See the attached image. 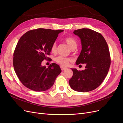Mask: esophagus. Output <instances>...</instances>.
Returning <instances> with one entry per match:
<instances>
[{"label":"esophagus","mask_w":123,"mask_h":123,"mask_svg":"<svg viewBox=\"0 0 123 123\" xmlns=\"http://www.w3.org/2000/svg\"><path fill=\"white\" fill-rule=\"evenodd\" d=\"M61 70L62 71H64V70H66L67 69V68L64 67L62 66H61Z\"/></svg>","instance_id":"1"}]
</instances>
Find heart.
Listing matches in <instances>:
<instances>
[{"mask_svg":"<svg viewBox=\"0 0 123 123\" xmlns=\"http://www.w3.org/2000/svg\"><path fill=\"white\" fill-rule=\"evenodd\" d=\"M65 41L72 50L76 48L77 43L76 40L74 38L71 37H67L65 39ZM51 51L53 53H55L56 52V44L55 43H53L51 47ZM55 61L61 66H67L69 65L70 62L72 61V59L70 58L59 56L55 58Z\"/></svg>","mask_w":123,"mask_h":123,"instance_id":"obj_1","label":"heart"}]
</instances>
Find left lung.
<instances>
[{
	"instance_id": "1",
	"label": "left lung",
	"mask_w": 123,
	"mask_h": 123,
	"mask_svg": "<svg viewBox=\"0 0 123 123\" xmlns=\"http://www.w3.org/2000/svg\"><path fill=\"white\" fill-rule=\"evenodd\" d=\"M81 40V49L76 65L86 64L85 69H71L73 76L69 83L73 90L86 92L93 90L102 83L111 64L108 46L100 33L89 29H80L73 32Z\"/></svg>"
}]
</instances>
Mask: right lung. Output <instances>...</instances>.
Wrapping results in <instances>:
<instances>
[{"label":"right lung","instance_id":"obj_1","mask_svg":"<svg viewBox=\"0 0 123 123\" xmlns=\"http://www.w3.org/2000/svg\"><path fill=\"white\" fill-rule=\"evenodd\" d=\"M64 30L39 28L22 36L13 54V66L18 79L25 87L35 91H44L53 85L62 70L52 63L48 68L42 62L49 57L51 47L58 34Z\"/></svg>","mask_w":123,"mask_h":123}]
</instances>
